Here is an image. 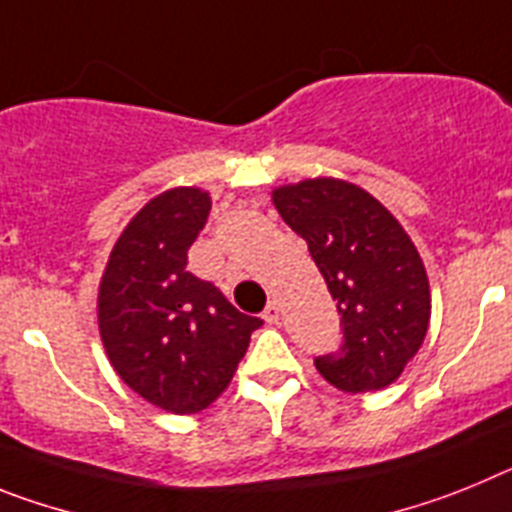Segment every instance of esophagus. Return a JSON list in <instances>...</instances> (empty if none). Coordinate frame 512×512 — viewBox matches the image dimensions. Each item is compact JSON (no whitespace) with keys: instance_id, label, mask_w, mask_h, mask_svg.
I'll list each match as a JSON object with an SVG mask.
<instances>
[{"instance_id":"esophagus-1","label":"esophagus","mask_w":512,"mask_h":512,"mask_svg":"<svg viewBox=\"0 0 512 512\" xmlns=\"http://www.w3.org/2000/svg\"><path fill=\"white\" fill-rule=\"evenodd\" d=\"M262 319L268 324H278V319H281V304H278V301H270V304L265 306V311H262Z\"/></svg>"}]
</instances>
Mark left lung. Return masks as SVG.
<instances>
[{
  "mask_svg": "<svg viewBox=\"0 0 512 512\" xmlns=\"http://www.w3.org/2000/svg\"><path fill=\"white\" fill-rule=\"evenodd\" d=\"M273 206L306 239L342 317L340 355L317 358V371L348 394L394 384L430 324L428 273L410 234L371 193L337 177L281 185Z\"/></svg>",
  "mask_w": 512,
  "mask_h": 512,
  "instance_id": "8db88e82",
  "label": "left lung"
}]
</instances>
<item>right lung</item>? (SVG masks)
<instances>
[{
    "label": "right lung",
    "instance_id": "add662e5",
    "mask_svg": "<svg viewBox=\"0 0 512 512\" xmlns=\"http://www.w3.org/2000/svg\"><path fill=\"white\" fill-rule=\"evenodd\" d=\"M211 195L170 188L121 231L97 288V327L113 371L172 415H195L224 394L262 319L247 317L188 270Z\"/></svg>",
    "mask_w": 512,
    "mask_h": 512
}]
</instances>
